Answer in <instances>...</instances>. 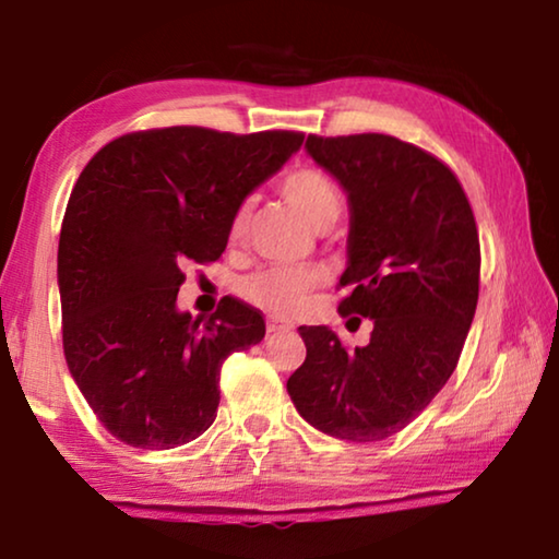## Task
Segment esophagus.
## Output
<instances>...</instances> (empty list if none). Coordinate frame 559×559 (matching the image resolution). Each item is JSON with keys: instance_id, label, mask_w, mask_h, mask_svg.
<instances>
[{"instance_id": "1", "label": "esophagus", "mask_w": 559, "mask_h": 559, "mask_svg": "<svg viewBox=\"0 0 559 559\" xmlns=\"http://www.w3.org/2000/svg\"><path fill=\"white\" fill-rule=\"evenodd\" d=\"M269 333L278 335V333H290L293 330V323H288V320H281V318H269Z\"/></svg>"}]
</instances>
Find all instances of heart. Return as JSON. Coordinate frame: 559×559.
<instances>
[{
  "label": "heart",
  "instance_id": "heart-1",
  "mask_svg": "<svg viewBox=\"0 0 559 559\" xmlns=\"http://www.w3.org/2000/svg\"><path fill=\"white\" fill-rule=\"evenodd\" d=\"M281 194L306 216V222L318 231L330 229L343 212L333 177L318 167H298L281 179ZM251 226V202L236 206L229 222V239L241 241ZM323 283L318 269H281L271 266L241 281V296L253 306L273 316H293L306 306L310 293Z\"/></svg>",
  "mask_w": 559,
  "mask_h": 559
}]
</instances>
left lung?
Wrapping results in <instances>:
<instances>
[{"label":"left lung","mask_w":559,"mask_h":559,"mask_svg":"<svg viewBox=\"0 0 559 559\" xmlns=\"http://www.w3.org/2000/svg\"><path fill=\"white\" fill-rule=\"evenodd\" d=\"M308 155L347 192L340 316L372 320L353 353L325 325H300L306 362L288 394L308 424L343 441L394 437L441 392L476 316L480 243L459 177L382 132L308 135Z\"/></svg>","instance_id":"8db88e82"}]
</instances>
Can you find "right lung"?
Wrapping results in <instances>:
<instances>
[{
  "instance_id": "1",
  "label": "right lung",
  "mask_w": 559,
  "mask_h": 559,
  "mask_svg": "<svg viewBox=\"0 0 559 559\" xmlns=\"http://www.w3.org/2000/svg\"><path fill=\"white\" fill-rule=\"evenodd\" d=\"M302 132L234 135L175 126L100 147L75 182L59 239L63 355L103 427L163 451L212 427L219 372L266 335L257 308L224 298L177 310L187 263H212L236 206L300 150Z\"/></svg>"
}]
</instances>
